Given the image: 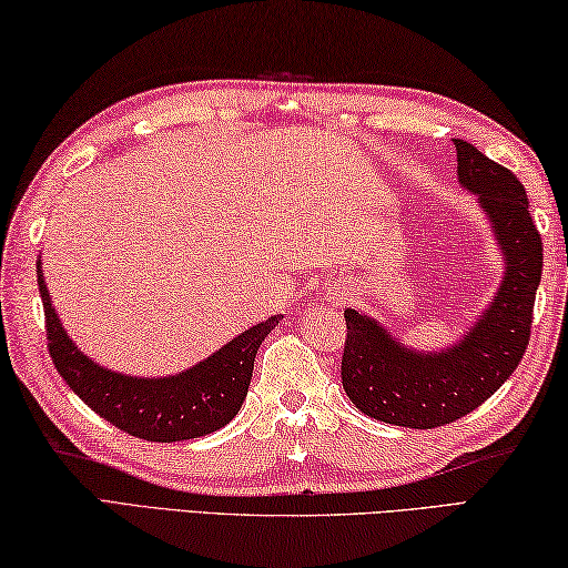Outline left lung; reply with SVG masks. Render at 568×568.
<instances>
[{
  "mask_svg": "<svg viewBox=\"0 0 568 568\" xmlns=\"http://www.w3.org/2000/svg\"><path fill=\"white\" fill-rule=\"evenodd\" d=\"M459 182L479 196L506 258V276L489 310L464 339L442 354L406 352L392 334L354 310L344 312L342 384L376 422L436 429L481 406L509 379L531 339L544 246L524 184L474 144L454 139Z\"/></svg>",
  "mask_w": 568,
  "mask_h": 568,
  "instance_id": "obj_1",
  "label": "left lung"
}]
</instances>
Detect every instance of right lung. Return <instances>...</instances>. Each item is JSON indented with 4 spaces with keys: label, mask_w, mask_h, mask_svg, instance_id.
<instances>
[{
    "label": "right lung",
    "mask_w": 568,
    "mask_h": 568,
    "mask_svg": "<svg viewBox=\"0 0 568 568\" xmlns=\"http://www.w3.org/2000/svg\"><path fill=\"white\" fill-rule=\"evenodd\" d=\"M39 264L42 258L37 262V282L44 304L47 349L54 369L89 409L114 424L119 432L136 439L172 444L222 429L242 409L258 344L282 316L252 326L182 374L166 379H139L109 372L77 349L57 320Z\"/></svg>",
    "instance_id": "1"
}]
</instances>
